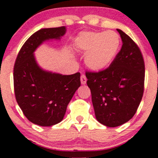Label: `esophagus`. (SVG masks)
<instances>
[{
  "mask_svg": "<svg viewBox=\"0 0 158 158\" xmlns=\"http://www.w3.org/2000/svg\"><path fill=\"white\" fill-rule=\"evenodd\" d=\"M86 81H87V78L84 74H82V75L81 76V83L82 85H85L86 84Z\"/></svg>",
  "mask_w": 158,
  "mask_h": 158,
  "instance_id": "34e87169",
  "label": "esophagus"
}]
</instances>
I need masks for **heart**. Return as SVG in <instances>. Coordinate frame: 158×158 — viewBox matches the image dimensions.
<instances>
[{"mask_svg":"<svg viewBox=\"0 0 158 158\" xmlns=\"http://www.w3.org/2000/svg\"><path fill=\"white\" fill-rule=\"evenodd\" d=\"M80 50L88 52L85 62L90 69L101 70L109 65L118 52L120 39L114 31L86 32L78 37Z\"/></svg>","mask_w":158,"mask_h":158,"instance_id":"obj_1","label":"heart"}]
</instances>
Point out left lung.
Returning <instances> with one entry per match:
<instances>
[{
	"instance_id": "8db88e82",
	"label": "left lung",
	"mask_w": 158,
	"mask_h": 158,
	"mask_svg": "<svg viewBox=\"0 0 158 158\" xmlns=\"http://www.w3.org/2000/svg\"><path fill=\"white\" fill-rule=\"evenodd\" d=\"M123 46L108 68L85 73L96 118L108 127L121 126L134 117L144 92L145 63L138 45L117 29Z\"/></svg>"
}]
</instances>
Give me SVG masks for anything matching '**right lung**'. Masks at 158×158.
Returning a JSON list of instances; mask_svg holds the SVG:
<instances>
[{"label":"right lung","instance_id":"add662e5","mask_svg":"<svg viewBox=\"0 0 158 158\" xmlns=\"http://www.w3.org/2000/svg\"><path fill=\"white\" fill-rule=\"evenodd\" d=\"M64 26L41 29L29 38L21 47L13 70L15 99L30 122L51 126L63 119L67 106L81 85L80 73L64 76L41 70L33 52L43 41L60 39Z\"/></svg>","mask_w":158,"mask_h":158}]
</instances>
